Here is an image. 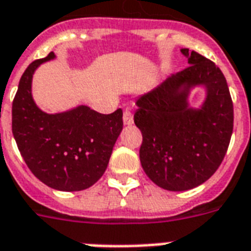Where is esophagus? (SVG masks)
<instances>
[{
	"label": "esophagus",
	"mask_w": 251,
	"mask_h": 251,
	"mask_svg": "<svg viewBox=\"0 0 251 251\" xmlns=\"http://www.w3.org/2000/svg\"><path fill=\"white\" fill-rule=\"evenodd\" d=\"M122 118H124V124H125V125H131L134 122L133 112L129 109H125L124 110V116H122Z\"/></svg>",
	"instance_id": "esophagus-1"
}]
</instances>
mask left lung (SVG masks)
Instances as JSON below:
<instances>
[{
	"mask_svg": "<svg viewBox=\"0 0 251 251\" xmlns=\"http://www.w3.org/2000/svg\"><path fill=\"white\" fill-rule=\"evenodd\" d=\"M181 52L190 65L138 99L134 113L143 137L142 167L152 182L171 191L189 190L210 178L233 131V101L222 70L195 50ZM195 84H206L209 91L201 111L187 108V88Z\"/></svg>",
	"mask_w": 251,
	"mask_h": 251,
	"instance_id": "left-lung-1",
	"label": "left lung"
}]
</instances>
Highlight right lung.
Listing matches in <instances>:
<instances>
[{
  "label": "right lung",
  "mask_w": 251,
  "mask_h": 251,
  "mask_svg": "<svg viewBox=\"0 0 251 251\" xmlns=\"http://www.w3.org/2000/svg\"><path fill=\"white\" fill-rule=\"evenodd\" d=\"M54 57L33 61L23 73L11 108V129L29 171L41 182L61 191L92 186L105 172L121 133L122 110L101 114L88 106L47 114L33 102L31 80L35 69Z\"/></svg>",
  "instance_id": "right-lung-1"
}]
</instances>
